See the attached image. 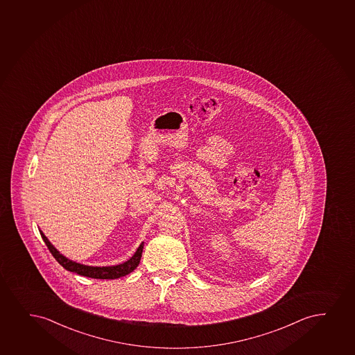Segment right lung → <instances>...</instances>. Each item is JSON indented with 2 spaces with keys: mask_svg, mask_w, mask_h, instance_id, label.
I'll return each instance as SVG.
<instances>
[{
  "mask_svg": "<svg viewBox=\"0 0 355 355\" xmlns=\"http://www.w3.org/2000/svg\"><path fill=\"white\" fill-rule=\"evenodd\" d=\"M40 233H41L42 239H43L45 245L49 248L50 253L54 256L56 261H59L60 265H62L64 269L71 271V272H76V274L85 276V277L98 279H119V277L126 276V275L132 272L139 265L140 259H141L144 243H140V246L137 248L135 254L122 264L112 265V266H90V265L80 264V263L71 261V259H68L67 257L63 256L62 253H60L55 248L54 245L50 243L42 230H40Z\"/></svg>",
  "mask_w": 355,
  "mask_h": 355,
  "instance_id": "obj_1",
  "label": "right lung"
}]
</instances>
